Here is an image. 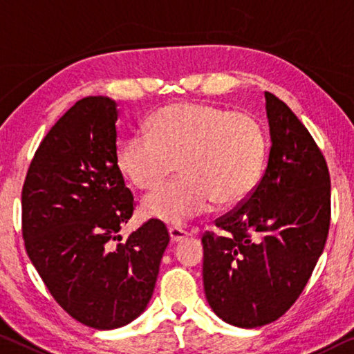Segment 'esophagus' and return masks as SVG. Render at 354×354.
I'll list each match as a JSON object with an SVG mask.
<instances>
[{"mask_svg": "<svg viewBox=\"0 0 354 354\" xmlns=\"http://www.w3.org/2000/svg\"><path fill=\"white\" fill-rule=\"evenodd\" d=\"M169 237L174 243L182 242L183 239L188 237V232L182 230V227H169Z\"/></svg>", "mask_w": 354, "mask_h": 354, "instance_id": "1", "label": "esophagus"}]
</instances>
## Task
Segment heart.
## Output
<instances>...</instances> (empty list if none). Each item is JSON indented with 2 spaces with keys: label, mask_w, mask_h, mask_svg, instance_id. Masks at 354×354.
I'll return each instance as SVG.
<instances>
[{
  "label": "heart",
  "mask_w": 354,
  "mask_h": 354,
  "mask_svg": "<svg viewBox=\"0 0 354 354\" xmlns=\"http://www.w3.org/2000/svg\"><path fill=\"white\" fill-rule=\"evenodd\" d=\"M149 134L120 144L117 165L136 188L150 189L177 169L182 176L142 201L145 216L182 225L215 203L232 207L257 189L268 156V134L248 112L207 102H176L150 117Z\"/></svg>",
  "instance_id": "b5f03b06"
}]
</instances>
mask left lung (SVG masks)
<instances>
[{
	"mask_svg": "<svg viewBox=\"0 0 354 354\" xmlns=\"http://www.w3.org/2000/svg\"><path fill=\"white\" fill-rule=\"evenodd\" d=\"M270 151L247 201L203 236L204 291L223 322L259 328L301 296L322 257L330 225L328 165L308 129L266 91Z\"/></svg>",
	"mask_w": 354,
	"mask_h": 354,
	"instance_id": "8db88e82",
	"label": "left lung"
}]
</instances>
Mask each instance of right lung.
<instances>
[{"instance_id": "1", "label": "right lung", "mask_w": 354, "mask_h": 354, "mask_svg": "<svg viewBox=\"0 0 354 354\" xmlns=\"http://www.w3.org/2000/svg\"><path fill=\"white\" fill-rule=\"evenodd\" d=\"M115 101L88 96L37 147L21 189V236L47 290L79 323L115 329L149 304L165 223L151 218L122 241L134 198L117 165Z\"/></svg>"}]
</instances>
